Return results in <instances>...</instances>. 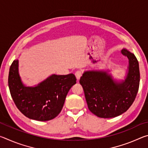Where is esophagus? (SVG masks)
<instances>
[{
  "mask_svg": "<svg viewBox=\"0 0 148 148\" xmlns=\"http://www.w3.org/2000/svg\"><path fill=\"white\" fill-rule=\"evenodd\" d=\"M75 76H76V77L77 81L79 79L80 77L82 76V72L80 71H77L76 72V73H75Z\"/></svg>",
  "mask_w": 148,
  "mask_h": 148,
  "instance_id": "obj_1",
  "label": "esophagus"
}]
</instances>
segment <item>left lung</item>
<instances>
[{
  "mask_svg": "<svg viewBox=\"0 0 148 148\" xmlns=\"http://www.w3.org/2000/svg\"><path fill=\"white\" fill-rule=\"evenodd\" d=\"M121 53L129 59L124 79L114 78L110 70L86 71L79 79L89 110L97 117L119 116L133 103L140 84L139 64L134 53L123 48Z\"/></svg>",
  "mask_w": 148,
  "mask_h": 148,
  "instance_id": "1",
  "label": "left lung"
}]
</instances>
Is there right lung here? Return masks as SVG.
Wrapping results in <instances>:
<instances>
[{"instance_id":"obj_1","label":"right lung","mask_w":148,"mask_h":148,"mask_svg":"<svg viewBox=\"0 0 148 148\" xmlns=\"http://www.w3.org/2000/svg\"><path fill=\"white\" fill-rule=\"evenodd\" d=\"M76 84L73 74H52L38 85L26 86L19 76V60H14L10 68L8 87L15 104L26 117L36 121H49L58 116Z\"/></svg>"}]
</instances>
